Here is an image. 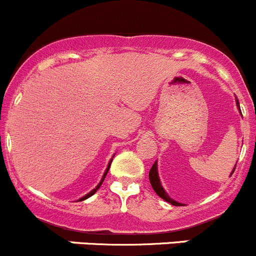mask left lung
Wrapping results in <instances>:
<instances>
[{"label":"left lung","instance_id":"left-lung-1","mask_svg":"<svg viewBox=\"0 0 256 256\" xmlns=\"http://www.w3.org/2000/svg\"><path fill=\"white\" fill-rule=\"evenodd\" d=\"M236 106H238V109L240 110L238 100H236ZM236 166H234V170H233V171H232V174H233V172L236 171ZM232 174H230V176H232ZM148 178H150V183H151L152 188H154V190L157 193V196H158V197H161L162 200H166V202L171 203L172 206H183L182 203H178V202H176V200H172L171 197H168V194H167V193L164 192V187H162L161 182H160L158 170H157V161L154 162V166H152L151 170H150Z\"/></svg>","mask_w":256,"mask_h":256}]
</instances>
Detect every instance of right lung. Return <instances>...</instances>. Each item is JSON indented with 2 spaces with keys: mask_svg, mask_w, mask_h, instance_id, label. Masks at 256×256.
Masks as SVG:
<instances>
[{
  "mask_svg": "<svg viewBox=\"0 0 256 256\" xmlns=\"http://www.w3.org/2000/svg\"><path fill=\"white\" fill-rule=\"evenodd\" d=\"M112 160H110L109 164H108L106 170H105V172H104V176H102V180H100V183H99V184H98V186H96V187H95V188H94V190H90V192H89V193H88V194H86V196H84V197H82V198H80V200H86V198L92 197V194H94V193H95V192H96V190H99V188H100V186H102V182H104L105 177H106L108 172H109V168H110V164H112Z\"/></svg>",
  "mask_w": 256,
  "mask_h": 256,
  "instance_id": "add662e5",
  "label": "right lung"
}]
</instances>
